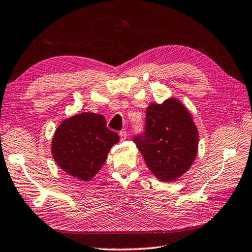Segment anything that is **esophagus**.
Wrapping results in <instances>:
<instances>
[{
    "mask_svg": "<svg viewBox=\"0 0 252 252\" xmlns=\"http://www.w3.org/2000/svg\"><path fill=\"white\" fill-rule=\"evenodd\" d=\"M119 137H120V140L121 141H125L126 137H127V133L126 132V131H121V132L119 133Z\"/></svg>",
    "mask_w": 252,
    "mask_h": 252,
    "instance_id": "1",
    "label": "esophagus"
}]
</instances>
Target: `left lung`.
I'll return each mask as SVG.
<instances>
[{
	"label": "left lung",
	"instance_id": "obj_1",
	"mask_svg": "<svg viewBox=\"0 0 252 252\" xmlns=\"http://www.w3.org/2000/svg\"><path fill=\"white\" fill-rule=\"evenodd\" d=\"M146 165L159 181L174 182L197 156L198 131L190 112L176 97L146 110V132L134 138Z\"/></svg>",
	"mask_w": 252,
	"mask_h": 252
}]
</instances>
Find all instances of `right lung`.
Wrapping results in <instances>:
<instances>
[{"label": "right lung", "instance_id": "right-lung-1", "mask_svg": "<svg viewBox=\"0 0 252 252\" xmlns=\"http://www.w3.org/2000/svg\"><path fill=\"white\" fill-rule=\"evenodd\" d=\"M120 140L101 114L83 112L63 120L51 140V154L61 169L89 182L102 168L109 151Z\"/></svg>", "mask_w": 252, "mask_h": 252}]
</instances>
